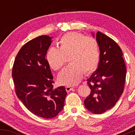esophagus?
<instances>
[{
	"instance_id": "34e87169",
	"label": "esophagus",
	"mask_w": 135,
	"mask_h": 135,
	"mask_svg": "<svg viewBox=\"0 0 135 135\" xmlns=\"http://www.w3.org/2000/svg\"><path fill=\"white\" fill-rule=\"evenodd\" d=\"M74 87H72V86H66V91L69 92V91H71L72 89H74Z\"/></svg>"
}]
</instances>
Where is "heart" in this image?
Segmentation results:
<instances>
[{"label":"heart","mask_w":135,"mask_h":135,"mask_svg":"<svg viewBox=\"0 0 135 135\" xmlns=\"http://www.w3.org/2000/svg\"><path fill=\"white\" fill-rule=\"evenodd\" d=\"M69 56L70 65L59 74L58 81L65 86H74L80 81L84 73L92 74L98 66L100 46L96 38L77 32H69L61 37L59 49L51 47L46 58L49 66L58 71L65 66Z\"/></svg>","instance_id":"obj_1"}]
</instances>
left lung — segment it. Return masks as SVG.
Returning a JSON list of instances; mask_svg holds the SVG:
<instances>
[{
	"label": "left lung",
	"instance_id": "8db88e82",
	"mask_svg": "<svg viewBox=\"0 0 135 135\" xmlns=\"http://www.w3.org/2000/svg\"><path fill=\"white\" fill-rule=\"evenodd\" d=\"M96 39L100 46V62L87 80L91 93L84 103L91 112L101 114L112 108L123 93L126 68L121 49L114 40L100 32Z\"/></svg>",
	"mask_w": 135,
	"mask_h": 135
}]
</instances>
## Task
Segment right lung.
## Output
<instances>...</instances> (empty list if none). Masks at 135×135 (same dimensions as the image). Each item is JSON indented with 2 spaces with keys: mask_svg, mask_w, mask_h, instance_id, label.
<instances>
[{
  "mask_svg": "<svg viewBox=\"0 0 135 135\" xmlns=\"http://www.w3.org/2000/svg\"><path fill=\"white\" fill-rule=\"evenodd\" d=\"M51 37L41 35L23 45L14 62L12 77L18 98L31 112L51 119L61 112L67 93L53 88V76L46 60Z\"/></svg>",
  "mask_w": 135,
  "mask_h": 135,
  "instance_id": "obj_1",
  "label": "right lung"
}]
</instances>
